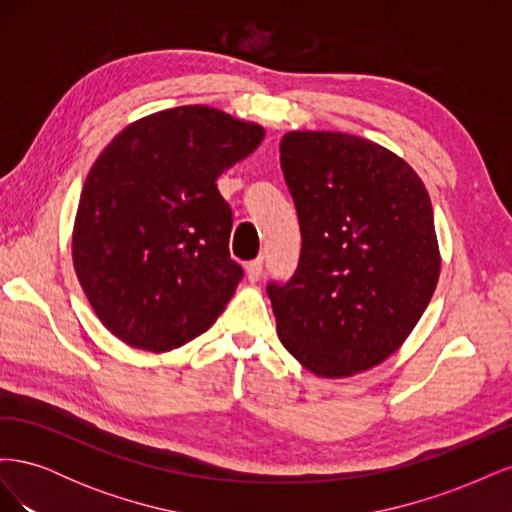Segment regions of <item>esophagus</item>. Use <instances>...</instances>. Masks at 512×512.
I'll list each match as a JSON object with an SVG mask.
<instances>
[{"mask_svg": "<svg viewBox=\"0 0 512 512\" xmlns=\"http://www.w3.org/2000/svg\"><path fill=\"white\" fill-rule=\"evenodd\" d=\"M245 273H247V280L250 282H258V277L262 275V258H256V260H250L245 265Z\"/></svg>", "mask_w": 512, "mask_h": 512, "instance_id": "34e87169", "label": "esophagus"}]
</instances>
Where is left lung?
Returning a JSON list of instances; mask_svg holds the SVG:
<instances>
[{
  "instance_id": "8db88e82",
  "label": "left lung",
  "mask_w": 512,
  "mask_h": 512,
  "mask_svg": "<svg viewBox=\"0 0 512 512\" xmlns=\"http://www.w3.org/2000/svg\"><path fill=\"white\" fill-rule=\"evenodd\" d=\"M280 162L301 226L288 282L267 286L284 348L320 378L376 367L406 342L440 277L425 185L344 132H288Z\"/></svg>"
}]
</instances>
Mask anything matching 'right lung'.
Wrapping results in <instances>:
<instances>
[{"instance_id": "add662e5", "label": "right lung", "mask_w": 512, "mask_h": 512, "mask_svg": "<svg viewBox=\"0 0 512 512\" xmlns=\"http://www.w3.org/2000/svg\"><path fill=\"white\" fill-rule=\"evenodd\" d=\"M265 130L211 106H179L121 130L91 166L72 232L76 277L121 342L166 352L224 312L243 277L218 177Z\"/></svg>"}]
</instances>
